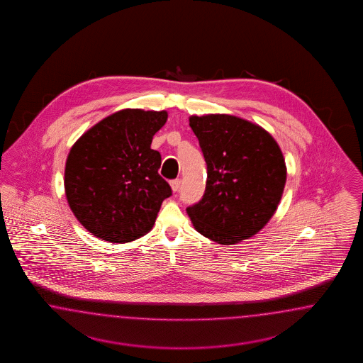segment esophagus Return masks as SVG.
I'll list each match as a JSON object with an SVG mask.
<instances>
[{
    "instance_id": "esophagus-1",
    "label": "esophagus",
    "mask_w": 363,
    "mask_h": 363,
    "mask_svg": "<svg viewBox=\"0 0 363 363\" xmlns=\"http://www.w3.org/2000/svg\"><path fill=\"white\" fill-rule=\"evenodd\" d=\"M170 186H172L173 191H178V189L181 186V179H173V181H170Z\"/></svg>"
}]
</instances>
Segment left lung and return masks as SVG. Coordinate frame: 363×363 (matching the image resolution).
Instances as JSON below:
<instances>
[{
	"mask_svg": "<svg viewBox=\"0 0 363 363\" xmlns=\"http://www.w3.org/2000/svg\"><path fill=\"white\" fill-rule=\"evenodd\" d=\"M208 165L202 199L186 211L194 229L220 245L247 240L274 216L286 184L284 154L272 134L230 114L191 116Z\"/></svg>",
	"mask_w": 363,
	"mask_h": 363,
	"instance_id": "1",
	"label": "left lung"
}]
</instances>
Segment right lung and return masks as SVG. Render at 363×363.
<instances>
[{"mask_svg":"<svg viewBox=\"0 0 363 363\" xmlns=\"http://www.w3.org/2000/svg\"><path fill=\"white\" fill-rule=\"evenodd\" d=\"M167 111L123 109L84 133L67 154L65 194L79 223L111 243L134 241L153 229L172 189L150 147Z\"/></svg>","mask_w":363,"mask_h":363,"instance_id":"right-lung-1","label":"right lung"}]
</instances>
